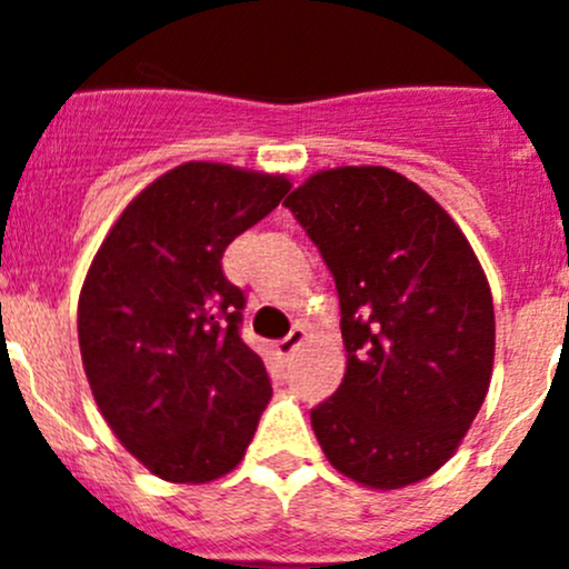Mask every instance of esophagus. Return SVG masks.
Returning a JSON list of instances; mask_svg holds the SVG:
<instances>
[{
  "label": "esophagus",
  "instance_id": "esophagus-1",
  "mask_svg": "<svg viewBox=\"0 0 569 569\" xmlns=\"http://www.w3.org/2000/svg\"><path fill=\"white\" fill-rule=\"evenodd\" d=\"M306 337H309V333H306V326H300V322H297L295 328H291L289 333H286L283 339H278V342H274V350H278V357H291V353H295L297 348H300L302 342H306Z\"/></svg>",
  "mask_w": 569,
  "mask_h": 569
}]
</instances>
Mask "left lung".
Instances as JSON below:
<instances>
[{"label":"left lung","mask_w":569,"mask_h":569,"mask_svg":"<svg viewBox=\"0 0 569 569\" xmlns=\"http://www.w3.org/2000/svg\"><path fill=\"white\" fill-rule=\"evenodd\" d=\"M331 269L348 368L311 427L337 471L390 491L452 458L486 401L493 302L452 216L401 173L345 164L283 201Z\"/></svg>","instance_id":"obj_1"}]
</instances>
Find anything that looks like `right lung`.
I'll return each instance as SVG.
<instances>
[{"label":"right lung","instance_id":"add662e5","mask_svg":"<svg viewBox=\"0 0 569 569\" xmlns=\"http://www.w3.org/2000/svg\"><path fill=\"white\" fill-rule=\"evenodd\" d=\"M289 188L280 173L184 162L129 201L89 267L78 300L89 387L117 440L162 480L236 469L272 398L221 258Z\"/></svg>","mask_w":569,"mask_h":569}]
</instances>
